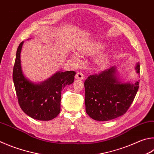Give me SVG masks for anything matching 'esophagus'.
<instances>
[{"label": "esophagus", "mask_w": 154, "mask_h": 154, "mask_svg": "<svg viewBox=\"0 0 154 154\" xmlns=\"http://www.w3.org/2000/svg\"><path fill=\"white\" fill-rule=\"evenodd\" d=\"M83 73H82V72H77V73L76 74V75H75V79H79V80H82L83 79Z\"/></svg>", "instance_id": "34e87169"}]
</instances>
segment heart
Masks as SVG:
<instances>
[{
    "label": "heart",
    "mask_w": 154,
    "mask_h": 154,
    "mask_svg": "<svg viewBox=\"0 0 154 154\" xmlns=\"http://www.w3.org/2000/svg\"><path fill=\"white\" fill-rule=\"evenodd\" d=\"M105 48V44L100 42H94L89 43L83 46L79 49V52L81 54L84 55L92 56L95 55L101 51ZM72 59L76 63L80 62V57L77 54H75L72 55ZM110 60V54L108 52H104L99 54L96 58V63L100 67L106 66L109 62Z\"/></svg>",
    "instance_id": "heart-1"
}]
</instances>
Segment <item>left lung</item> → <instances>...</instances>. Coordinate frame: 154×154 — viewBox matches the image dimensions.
I'll return each mask as SVG.
<instances>
[{
  "instance_id": "1",
  "label": "left lung",
  "mask_w": 154,
  "mask_h": 154,
  "mask_svg": "<svg viewBox=\"0 0 154 154\" xmlns=\"http://www.w3.org/2000/svg\"><path fill=\"white\" fill-rule=\"evenodd\" d=\"M135 70L140 73V65ZM139 82L134 84L122 83L112 66L98 75H89L84 82L87 114L96 121H107L119 117L129 108L139 89Z\"/></svg>"
}]
</instances>
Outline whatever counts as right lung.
<instances>
[{"label":"right lung","instance_id":"right-lung-1","mask_svg":"<svg viewBox=\"0 0 154 154\" xmlns=\"http://www.w3.org/2000/svg\"><path fill=\"white\" fill-rule=\"evenodd\" d=\"M23 42L16 52L13 79L19 106L31 118L39 121H50L60 112L61 91L73 83L75 72L58 71L49 79L35 83L24 76L21 65V51Z\"/></svg>","mask_w":154,"mask_h":154}]
</instances>
